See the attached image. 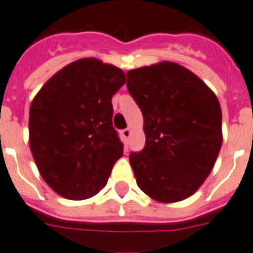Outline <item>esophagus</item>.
Listing matches in <instances>:
<instances>
[{
	"label": "esophagus",
	"instance_id": "esophagus-1",
	"mask_svg": "<svg viewBox=\"0 0 253 253\" xmlns=\"http://www.w3.org/2000/svg\"><path fill=\"white\" fill-rule=\"evenodd\" d=\"M129 136H131V129H129V128L122 129V137L125 138V141H126V142H128Z\"/></svg>",
	"mask_w": 253,
	"mask_h": 253
}]
</instances>
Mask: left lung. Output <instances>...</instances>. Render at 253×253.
I'll list each match as a JSON object with an SVG mask.
<instances>
[{"instance_id": "1", "label": "left lung", "mask_w": 253, "mask_h": 253, "mask_svg": "<svg viewBox=\"0 0 253 253\" xmlns=\"http://www.w3.org/2000/svg\"><path fill=\"white\" fill-rule=\"evenodd\" d=\"M143 116L145 147L129 154L138 188L163 203L180 202L211 174L222 146V110L190 70L171 61L127 73Z\"/></svg>"}]
</instances>
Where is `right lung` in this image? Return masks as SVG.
Returning <instances> with one entry per match:
<instances>
[{"label":"right lung","mask_w":253,"mask_h":253,"mask_svg":"<svg viewBox=\"0 0 253 253\" xmlns=\"http://www.w3.org/2000/svg\"><path fill=\"white\" fill-rule=\"evenodd\" d=\"M125 82L121 69L81 59L59 70L34 98L30 149L42 179L61 197L97 194L124 155L112 124V95Z\"/></svg>","instance_id":"add662e5"}]
</instances>
